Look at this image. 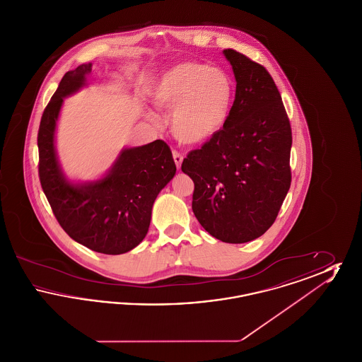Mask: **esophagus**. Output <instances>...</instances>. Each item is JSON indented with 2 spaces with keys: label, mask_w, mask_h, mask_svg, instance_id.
I'll return each instance as SVG.
<instances>
[{
  "label": "esophagus",
  "mask_w": 362,
  "mask_h": 362,
  "mask_svg": "<svg viewBox=\"0 0 362 362\" xmlns=\"http://www.w3.org/2000/svg\"><path fill=\"white\" fill-rule=\"evenodd\" d=\"M173 160H175V164H176V167H177V170L180 168V165H182V161H183V156L180 152H177V151H173Z\"/></svg>",
  "instance_id": "1"
}]
</instances>
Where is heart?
I'll use <instances>...</instances> for the list:
<instances>
[{
    "label": "heart",
    "mask_w": 362,
    "mask_h": 362,
    "mask_svg": "<svg viewBox=\"0 0 362 362\" xmlns=\"http://www.w3.org/2000/svg\"><path fill=\"white\" fill-rule=\"evenodd\" d=\"M161 108L173 111V134L185 144H201L228 119L233 84L224 70L199 62H180L164 71L153 89Z\"/></svg>",
    "instance_id": "1"
}]
</instances>
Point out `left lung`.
<instances>
[{
	"label": "left lung",
	"mask_w": 362,
	"mask_h": 362,
	"mask_svg": "<svg viewBox=\"0 0 362 362\" xmlns=\"http://www.w3.org/2000/svg\"><path fill=\"white\" fill-rule=\"evenodd\" d=\"M236 78L223 129L189 152L182 171L194 182L192 211L213 238L239 244L274 224L292 182V129L270 73L224 50Z\"/></svg>",
	"instance_id": "1"
}]
</instances>
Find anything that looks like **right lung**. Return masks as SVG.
<instances>
[{
	"label": "right lung",
	"mask_w": 362,
	"mask_h": 362,
	"mask_svg": "<svg viewBox=\"0 0 362 362\" xmlns=\"http://www.w3.org/2000/svg\"><path fill=\"white\" fill-rule=\"evenodd\" d=\"M92 64L68 71L46 105L37 132L39 180L62 229L92 251L119 255L148 233L158 192L176 173L163 139L126 149L102 180L74 186L62 176L54 151V130L64 98L84 86Z\"/></svg>",
	"instance_id": "add662e5"
}]
</instances>
